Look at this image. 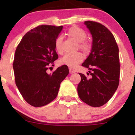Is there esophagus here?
Returning <instances> with one entry per match:
<instances>
[{"instance_id":"obj_1","label":"esophagus","mask_w":135,"mask_h":135,"mask_svg":"<svg viewBox=\"0 0 135 135\" xmlns=\"http://www.w3.org/2000/svg\"><path fill=\"white\" fill-rule=\"evenodd\" d=\"M69 72L70 74H74V73L75 72V71L74 69H72V68H69Z\"/></svg>"}]
</instances>
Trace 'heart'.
Wrapping results in <instances>:
<instances>
[{"label": "heart", "instance_id": "heart-1", "mask_svg": "<svg viewBox=\"0 0 135 135\" xmlns=\"http://www.w3.org/2000/svg\"><path fill=\"white\" fill-rule=\"evenodd\" d=\"M66 35L68 37L75 41L77 44V48L80 49L85 54H88L92 49V44L87 38V33L81 28L73 26L66 32ZM55 49L59 54L63 52V37L62 36L57 37L55 43ZM83 60V56L81 52H77L74 54H66L60 60L61 64L65 65L69 67H75L79 63H81Z\"/></svg>", "mask_w": 135, "mask_h": 135}]
</instances>
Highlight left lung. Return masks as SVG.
<instances>
[{"label": "left lung", "instance_id": "1", "mask_svg": "<svg viewBox=\"0 0 135 135\" xmlns=\"http://www.w3.org/2000/svg\"><path fill=\"white\" fill-rule=\"evenodd\" d=\"M93 37L91 52L82 66L89 70L88 78L79 73L77 86L82 101L94 107L105 105L118 88L120 77L119 48L110 31L100 23L86 21Z\"/></svg>", "mask_w": 135, "mask_h": 135}]
</instances>
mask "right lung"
I'll return each mask as SVG.
<instances>
[{"label":"right lung","instance_id":"right-lung-1","mask_svg":"<svg viewBox=\"0 0 135 135\" xmlns=\"http://www.w3.org/2000/svg\"><path fill=\"white\" fill-rule=\"evenodd\" d=\"M62 28L63 26H38L28 32L16 47L13 64L15 83L24 100L35 107L55 100L60 84L69 73L65 65L51 74L47 73L58 58L55 43Z\"/></svg>","mask_w":135,"mask_h":135}]
</instances>
